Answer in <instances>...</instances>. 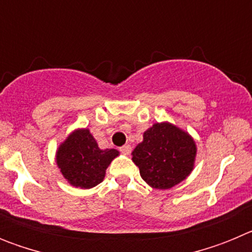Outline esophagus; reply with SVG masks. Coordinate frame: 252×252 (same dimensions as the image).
<instances>
[{"label":"esophagus","instance_id":"obj_1","mask_svg":"<svg viewBox=\"0 0 252 252\" xmlns=\"http://www.w3.org/2000/svg\"><path fill=\"white\" fill-rule=\"evenodd\" d=\"M120 151H121L122 154H125V155H128V154L131 153V145H124L120 148Z\"/></svg>","mask_w":252,"mask_h":252}]
</instances>
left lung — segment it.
<instances>
[{
	"mask_svg": "<svg viewBox=\"0 0 252 252\" xmlns=\"http://www.w3.org/2000/svg\"><path fill=\"white\" fill-rule=\"evenodd\" d=\"M195 153V144L188 133L164 122L144 132V141L132 151V160L149 186L169 189L190 174Z\"/></svg>",
	"mask_w": 252,
	"mask_h": 252,
	"instance_id": "obj_1",
	"label": "left lung"
}]
</instances>
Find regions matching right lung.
Masks as SVG:
<instances>
[{
    "instance_id": "1",
    "label": "right lung",
    "mask_w": 252,
    "mask_h": 252,
    "mask_svg": "<svg viewBox=\"0 0 252 252\" xmlns=\"http://www.w3.org/2000/svg\"><path fill=\"white\" fill-rule=\"evenodd\" d=\"M119 155L115 149L101 150L90 130H77L59 146L57 164L62 174L77 188H92L103 180L106 169Z\"/></svg>"
}]
</instances>
